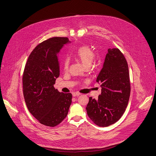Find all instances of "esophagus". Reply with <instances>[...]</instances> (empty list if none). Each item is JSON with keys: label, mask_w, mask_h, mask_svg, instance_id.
<instances>
[{"label": "esophagus", "mask_w": 156, "mask_h": 156, "mask_svg": "<svg viewBox=\"0 0 156 156\" xmlns=\"http://www.w3.org/2000/svg\"><path fill=\"white\" fill-rule=\"evenodd\" d=\"M72 94H73V96L75 97V96H80L81 94L79 93H73Z\"/></svg>", "instance_id": "obj_1"}]
</instances>
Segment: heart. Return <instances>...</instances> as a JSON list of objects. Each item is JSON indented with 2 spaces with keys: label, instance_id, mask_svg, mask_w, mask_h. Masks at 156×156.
<instances>
[{
  "label": "heart",
  "instance_id": "heart-1",
  "mask_svg": "<svg viewBox=\"0 0 156 156\" xmlns=\"http://www.w3.org/2000/svg\"><path fill=\"white\" fill-rule=\"evenodd\" d=\"M75 57L80 60L84 66H90L94 60L95 54L94 51L88 46H82L80 47L75 53ZM69 60L68 58H65L63 61V69L67 71L69 68Z\"/></svg>",
  "mask_w": 156,
  "mask_h": 156
}]
</instances>
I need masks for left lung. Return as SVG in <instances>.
Here are the masks:
<instances>
[{"mask_svg":"<svg viewBox=\"0 0 156 156\" xmlns=\"http://www.w3.org/2000/svg\"><path fill=\"white\" fill-rule=\"evenodd\" d=\"M96 82L101 84V93L98 100L90 97L86 108L92 121L100 127L117 122L128 104L131 84L128 65L118 48H109Z\"/></svg>","mask_w":156,"mask_h":156,"instance_id":"left-lung-1","label":"left lung"}]
</instances>
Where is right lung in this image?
<instances>
[{
	"mask_svg": "<svg viewBox=\"0 0 156 156\" xmlns=\"http://www.w3.org/2000/svg\"><path fill=\"white\" fill-rule=\"evenodd\" d=\"M66 37H53L38 44L28 58L23 74V93L27 107L42 124L54 127L67 116L72 94L53 85L60 75L58 54L69 43Z\"/></svg>",
	"mask_w": 156,
	"mask_h": 156,
	"instance_id": "obj_1",
	"label": "right lung"
}]
</instances>
